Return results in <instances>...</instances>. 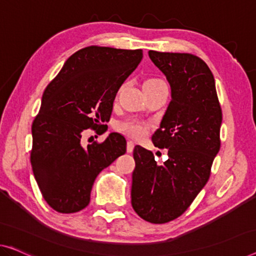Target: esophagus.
<instances>
[{"label": "esophagus", "mask_w": 256, "mask_h": 256, "mask_svg": "<svg viewBox=\"0 0 256 256\" xmlns=\"http://www.w3.org/2000/svg\"><path fill=\"white\" fill-rule=\"evenodd\" d=\"M133 148H134V142H133V141H131V140H128V144H126V150H128V152H133Z\"/></svg>", "instance_id": "1"}]
</instances>
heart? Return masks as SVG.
<instances>
[{"label":"heart","instance_id":"b5f03b06","mask_svg":"<svg viewBox=\"0 0 256 256\" xmlns=\"http://www.w3.org/2000/svg\"><path fill=\"white\" fill-rule=\"evenodd\" d=\"M144 86L166 87V84L160 78H148L146 82H144ZM117 130L120 132L126 133V134L132 136V138L140 139L147 134L148 130H150V125L144 123V122L128 120L117 124Z\"/></svg>","mask_w":256,"mask_h":256}]
</instances>
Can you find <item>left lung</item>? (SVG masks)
I'll list each match as a JSON object with an SVG mask.
<instances>
[{"label": "left lung", "instance_id": "left-lung-1", "mask_svg": "<svg viewBox=\"0 0 256 256\" xmlns=\"http://www.w3.org/2000/svg\"><path fill=\"white\" fill-rule=\"evenodd\" d=\"M148 55L171 87L169 106L152 136L169 158L158 166L150 150L134 147L131 202L141 218L163 224L188 210L207 184L220 148L222 109L215 79L200 57L155 50Z\"/></svg>", "mask_w": 256, "mask_h": 256}]
</instances>
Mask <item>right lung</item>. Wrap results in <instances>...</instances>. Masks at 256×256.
Instances as JSON below:
<instances>
[{"instance_id":"right-lung-1","label":"right lung","mask_w":256,"mask_h":256,"mask_svg":"<svg viewBox=\"0 0 256 256\" xmlns=\"http://www.w3.org/2000/svg\"><path fill=\"white\" fill-rule=\"evenodd\" d=\"M142 60V49L88 46L70 56L48 84L32 124L30 164L46 202L62 214L86 208L95 178L126 152V140L110 133L87 148L86 130L104 133L122 84ZM108 128V126H106Z\"/></svg>"}]
</instances>
